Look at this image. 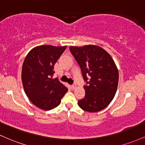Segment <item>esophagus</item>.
Returning <instances> with one entry per match:
<instances>
[{"label":"esophagus","instance_id":"esophagus-1","mask_svg":"<svg viewBox=\"0 0 145 145\" xmlns=\"http://www.w3.org/2000/svg\"><path fill=\"white\" fill-rule=\"evenodd\" d=\"M76 88V85L75 84H74L73 85L71 86V88L72 89H74L75 88Z\"/></svg>","mask_w":145,"mask_h":145}]
</instances>
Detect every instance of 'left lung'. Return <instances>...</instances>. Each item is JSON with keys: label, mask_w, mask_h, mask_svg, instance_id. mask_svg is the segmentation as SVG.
I'll return each instance as SVG.
<instances>
[{"label": "left lung", "mask_w": 145, "mask_h": 145, "mask_svg": "<svg viewBox=\"0 0 145 145\" xmlns=\"http://www.w3.org/2000/svg\"><path fill=\"white\" fill-rule=\"evenodd\" d=\"M81 69L86 85L85 96L78 106L88 112H99L110 103L116 92L118 71L107 51L97 45L69 47Z\"/></svg>", "instance_id": "left-lung-1"}]
</instances>
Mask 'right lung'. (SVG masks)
I'll list each match as a JSON object with an SVG mask.
<instances>
[{
	"label": "right lung",
	"mask_w": 145,
	"mask_h": 145,
	"mask_svg": "<svg viewBox=\"0 0 145 145\" xmlns=\"http://www.w3.org/2000/svg\"><path fill=\"white\" fill-rule=\"evenodd\" d=\"M66 47H35L24 60L21 72L24 90L30 101L40 109L49 110L57 107L68 90L57 78H52L54 65Z\"/></svg>",
	"instance_id": "obj_1"
}]
</instances>
